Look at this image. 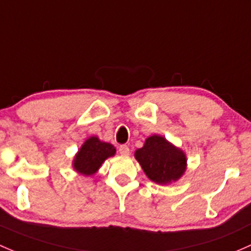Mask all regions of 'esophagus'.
I'll use <instances>...</instances> for the list:
<instances>
[{
	"label": "esophagus",
	"instance_id": "obj_1",
	"mask_svg": "<svg viewBox=\"0 0 251 251\" xmlns=\"http://www.w3.org/2000/svg\"><path fill=\"white\" fill-rule=\"evenodd\" d=\"M118 151H120V153L122 154V156H128V154L130 153V150H129V147L126 146V145H121Z\"/></svg>",
	"mask_w": 251,
	"mask_h": 251
}]
</instances>
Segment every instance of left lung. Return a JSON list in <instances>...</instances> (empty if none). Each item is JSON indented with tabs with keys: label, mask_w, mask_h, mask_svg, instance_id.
<instances>
[{
	"label": "left lung",
	"mask_w": 251,
	"mask_h": 251,
	"mask_svg": "<svg viewBox=\"0 0 251 251\" xmlns=\"http://www.w3.org/2000/svg\"><path fill=\"white\" fill-rule=\"evenodd\" d=\"M134 156L147 177L159 185L179 180L187 165L185 152L159 135L147 138L144 146L136 150Z\"/></svg>",
	"instance_id": "8db88e82"
}]
</instances>
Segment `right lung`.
Listing matches in <instances>:
<instances>
[{"mask_svg": "<svg viewBox=\"0 0 251 251\" xmlns=\"http://www.w3.org/2000/svg\"><path fill=\"white\" fill-rule=\"evenodd\" d=\"M116 149L113 145L100 141L98 136L88 138L75 156L74 169L84 176H90L98 172L105 159L115 156Z\"/></svg>", "mask_w": 251, "mask_h": 251, "instance_id": "obj_1", "label": "right lung"}]
</instances>
